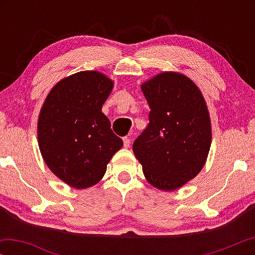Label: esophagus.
<instances>
[{
	"instance_id": "1",
	"label": "esophagus",
	"mask_w": 255,
	"mask_h": 255,
	"mask_svg": "<svg viewBox=\"0 0 255 255\" xmlns=\"http://www.w3.org/2000/svg\"><path fill=\"white\" fill-rule=\"evenodd\" d=\"M123 142H124V147H125V148L130 147L131 140H130V139H128V137H125V138H123Z\"/></svg>"
}]
</instances>
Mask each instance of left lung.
Listing matches in <instances>:
<instances>
[{
  "label": "left lung",
  "instance_id": "8db88e82",
  "mask_svg": "<svg viewBox=\"0 0 255 255\" xmlns=\"http://www.w3.org/2000/svg\"><path fill=\"white\" fill-rule=\"evenodd\" d=\"M149 123L133 142L146 180L170 191L194 179L207 161L211 123L201 90L186 75L163 72L141 85Z\"/></svg>",
  "mask_w": 255,
  "mask_h": 255
}]
</instances>
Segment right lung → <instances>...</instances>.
<instances>
[{
	"mask_svg": "<svg viewBox=\"0 0 255 255\" xmlns=\"http://www.w3.org/2000/svg\"><path fill=\"white\" fill-rule=\"evenodd\" d=\"M113 87L114 82L100 72L75 73L51 89L40 110L38 144L44 161L76 189L99 182L123 146L102 113Z\"/></svg>",
	"mask_w": 255,
	"mask_h": 255,
	"instance_id": "right-lung-1",
	"label": "right lung"
}]
</instances>
